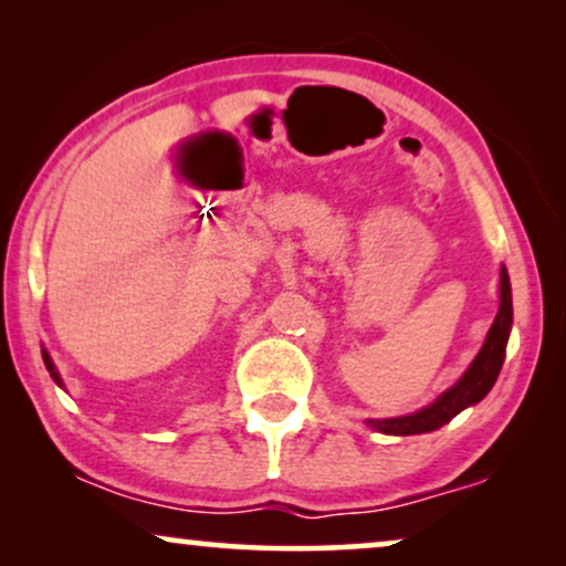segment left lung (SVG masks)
Wrapping results in <instances>:
<instances>
[{
  "label": "left lung",
  "instance_id": "obj_1",
  "mask_svg": "<svg viewBox=\"0 0 566 566\" xmlns=\"http://www.w3.org/2000/svg\"><path fill=\"white\" fill-rule=\"evenodd\" d=\"M510 329H513V289H510L507 268H500V308L494 316L490 332H486L482 347L463 370L459 381L451 389H446L436 401L428 407L417 409L412 415L386 417V420H366L368 428H374L384 436H422L443 428L453 420L455 415L463 412L467 407H474L492 391L497 381L502 363H505V350Z\"/></svg>",
  "mask_w": 566,
  "mask_h": 566
}]
</instances>
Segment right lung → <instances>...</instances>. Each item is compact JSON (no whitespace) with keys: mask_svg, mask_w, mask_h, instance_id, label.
<instances>
[{"mask_svg":"<svg viewBox=\"0 0 566 566\" xmlns=\"http://www.w3.org/2000/svg\"><path fill=\"white\" fill-rule=\"evenodd\" d=\"M41 353H43V363H45V368H49L51 378H53V381H56V384L61 386V389H64V381H61V374H59V370H56V363L51 360V355H49V350H45V347H43Z\"/></svg>","mask_w":566,"mask_h":566,"instance_id":"obj_1","label":"right lung"}]
</instances>
